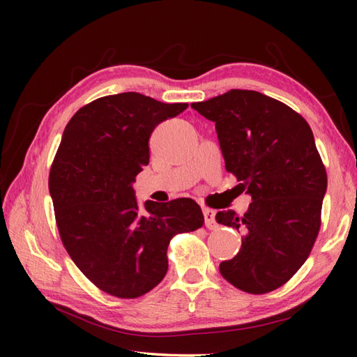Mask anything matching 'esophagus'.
<instances>
[{
    "mask_svg": "<svg viewBox=\"0 0 357 357\" xmlns=\"http://www.w3.org/2000/svg\"><path fill=\"white\" fill-rule=\"evenodd\" d=\"M202 213H204V221H206V227H207V229H208V230H215L216 227H218V224H216V221H215V210L204 208Z\"/></svg>",
    "mask_w": 357,
    "mask_h": 357,
    "instance_id": "obj_1",
    "label": "esophagus"
}]
</instances>
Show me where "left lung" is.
<instances>
[{
  "mask_svg": "<svg viewBox=\"0 0 357 357\" xmlns=\"http://www.w3.org/2000/svg\"><path fill=\"white\" fill-rule=\"evenodd\" d=\"M192 107L213 121L225 170L253 199L244 216L218 211V224L244 231L239 253L219 271L242 291L270 293L304 265L319 234L327 172L312 128L255 90L233 89Z\"/></svg>",
  "mask_w": 357,
  "mask_h": 357,
  "instance_id": "obj_1",
  "label": "left lung"
}]
</instances>
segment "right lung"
Masks as SVG:
<instances>
[{
  "label": "right lung",
  "mask_w": 357,
  "mask_h": 357,
  "mask_svg": "<svg viewBox=\"0 0 357 357\" xmlns=\"http://www.w3.org/2000/svg\"><path fill=\"white\" fill-rule=\"evenodd\" d=\"M187 107L136 92L109 95L81 107L64 128L49 174L56 227L72 261L104 293H149L169 268L172 238L204 224L193 199L147 201L141 211L132 188L149 165L151 132Z\"/></svg>",
  "instance_id": "add662e5"
}]
</instances>
